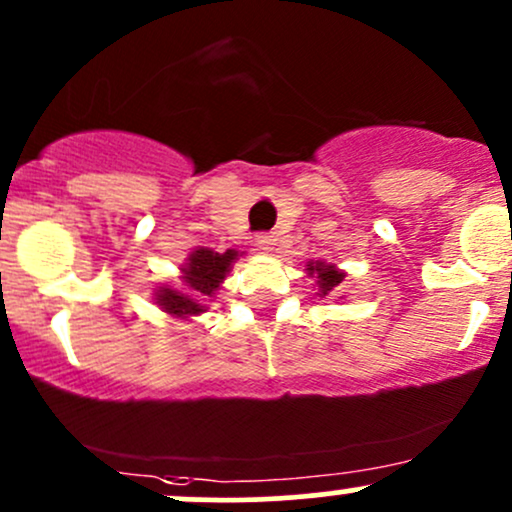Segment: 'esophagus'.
<instances>
[{"label": "esophagus", "instance_id": "1", "mask_svg": "<svg viewBox=\"0 0 512 512\" xmlns=\"http://www.w3.org/2000/svg\"><path fill=\"white\" fill-rule=\"evenodd\" d=\"M255 245L260 247L262 252H269V250H272V245H274V235H269V233H265V235H257V238H255Z\"/></svg>", "mask_w": 512, "mask_h": 512}]
</instances>
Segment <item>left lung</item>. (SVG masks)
Masks as SVG:
<instances>
[{"label":"left lung","instance_id":"8db88e82","mask_svg":"<svg viewBox=\"0 0 512 512\" xmlns=\"http://www.w3.org/2000/svg\"><path fill=\"white\" fill-rule=\"evenodd\" d=\"M308 272L318 274L320 296H328L335 286H340L342 277H345V274L338 272V269H333L330 265H323V262H318V265H308Z\"/></svg>","mask_w":512,"mask_h":512}]
</instances>
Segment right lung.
Segmentation results:
<instances>
[{"label": "right lung", "instance_id": "add662e5", "mask_svg": "<svg viewBox=\"0 0 512 512\" xmlns=\"http://www.w3.org/2000/svg\"><path fill=\"white\" fill-rule=\"evenodd\" d=\"M238 257L235 250L226 252H213L201 247V250H194L192 257H189V265L184 269V282H187L189 294H182V291L172 289H160L157 294V303L165 308L167 313H174V316H192V313L204 311V301L209 299L213 291L218 289V284L223 282L226 272L230 269V262Z\"/></svg>", "mask_w": 512, "mask_h": 512}]
</instances>
